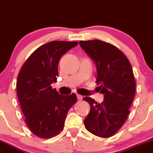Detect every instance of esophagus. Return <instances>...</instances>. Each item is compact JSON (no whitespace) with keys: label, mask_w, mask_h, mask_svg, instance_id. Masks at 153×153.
Wrapping results in <instances>:
<instances>
[{"label":"esophagus","mask_w":153,"mask_h":153,"mask_svg":"<svg viewBox=\"0 0 153 153\" xmlns=\"http://www.w3.org/2000/svg\"><path fill=\"white\" fill-rule=\"evenodd\" d=\"M77 98H78V100H81L83 99V97L81 96V95H80V94H77Z\"/></svg>","instance_id":"esophagus-1"}]
</instances>
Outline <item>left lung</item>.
<instances>
[{"label":"left lung","instance_id":"8db88e82","mask_svg":"<svg viewBox=\"0 0 153 153\" xmlns=\"http://www.w3.org/2000/svg\"><path fill=\"white\" fill-rule=\"evenodd\" d=\"M79 44L96 64L97 84L104 95L101 103L89 97L83 98L91 105L84 120L85 128L100 137H110L122 128L130 113L136 91L132 66L112 44L100 40L81 41Z\"/></svg>","mask_w":153,"mask_h":153}]
</instances>
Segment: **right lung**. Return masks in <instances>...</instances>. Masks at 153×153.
<instances>
[{
    "mask_svg": "<svg viewBox=\"0 0 153 153\" xmlns=\"http://www.w3.org/2000/svg\"><path fill=\"white\" fill-rule=\"evenodd\" d=\"M77 45V41L47 43L30 55L19 73L17 96L25 124L38 137L59 134L68 111L76 102V94L60 95L51 85L56 81L62 56Z\"/></svg>",
    "mask_w": 153,
    "mask_h": 153,
    "instance_id": "1",
    "label": "right lung"
}]
</instances>
